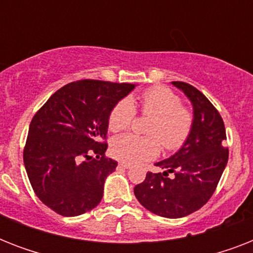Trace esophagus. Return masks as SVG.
<instances>
[{"label": "esophagus", "instance_id": "34e87169", "mask_svg": "<svg viewBox=\"0 0 253 253\" xmlns=\"http://www.w3.org/2000/svg\"><path fill=\"white\" fill-rule=\"evenodd\" d=\"M119 166L122 167V168H125V169H130L131 168V164H128V163H126V162H121V163H119Z\"/></svg>", "mask_w": 253, "mask_h": 253}]
</instances>
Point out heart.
I'll return each mask as SVG.
<instances>
[{
	"mask_svg": "<svg viewBox=\"0 0 253 253\" xmlns=\"http://www.w3.org/2000/svg\"><path fill=\"white\" fill-rule=\"evenodd\" d=\"M142 111L152 121L147 132L155 135L167 150H177L184 144L192 130V114L181 106L180 97L170 89L155 86L146 90L140 97ZM135 117V107L128 98L121 99L110 111L109 127L113 131L125 130ZM160 144L154 136H139L125 134L111 143V152L123 162L142 163L158 156Z\"/></svg>",
	"mask_w": 253,
	"mask_h": 253,
	"instance_id": "1",
	"label": "heart"
}]
</instances>
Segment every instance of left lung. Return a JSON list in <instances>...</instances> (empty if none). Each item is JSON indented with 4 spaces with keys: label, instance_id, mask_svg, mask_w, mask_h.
<instances>
[{
    "label": "left lung",
    "instance_id": "8db88e82",
    "mask_svg": "<svg viewBox=\"0 0 253 253\" xmlns=\"http://www.w3.org/2000/svg\"><path fill=\"white\" fill-rule=\"evenodd\" d=\"M192 103L189 136L170 158L155 163L164 172H148L134 193L142 206L164 218H182L204 206L227 166L226 128L212 103L192 85L173 81ZM168 172L175 176L169 179Z\"/></svg>",
    "mask_w": 253,
    "mask_h": 253
}]
</instances>
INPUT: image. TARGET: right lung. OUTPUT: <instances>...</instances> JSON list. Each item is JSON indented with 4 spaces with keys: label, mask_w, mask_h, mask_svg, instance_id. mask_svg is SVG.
<instances>
[{
    "label": "right lung",
    "mask_w": 253,
    "mask_h": 253,
    "mask_svg": "<svg viewBox=\"0 0 253 253\" xmlns=\"http://www.w3.org/2000/svg\"><path fill=\"white\" fill-rule=\"evenodd\" d=\"M135 84L81 80L53 93L34 115L23 163L38 198L63 216L94 209L118 163L105 158L109 115ZM96 155V158L92 156Z\"/></svg>",
    "instance_id": "obj_1"
}]
</instances>
